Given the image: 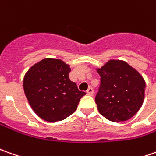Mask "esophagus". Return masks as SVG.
I'll list each match as a JSON object with an SVG mask.
<instances>
[{
	"mask_svg": "<svg viewBox=\"0 0 156 156\" xmlns=\"http://www.w3.org/2000/svg\"><path fill=\"white\" fill-rule=\"evenodd\" d=\"M86 93H87V95H90V96H93V94H94V90L91 88V87H90L86 90Z\"/></svg>",
	"mask_w": 156,
	"mask_h": 156,
	"instance_id": "1",
	"label": "esophagus"
}]
</instances>
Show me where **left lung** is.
I'll return each mask as SVG.
<instances>
[{"mask_svg": "<svg viewBox=\"0 0 156 156\" xmlns=\"http://www.w3.org/2000/svg\"><path fill=\"white\" fill-rule=\"evenodd\" d=\"M97 71L101 83L95 100L100 114L115 122L136 115L145 97L142 75L127 62L116 59H110Z\"/></svg>", "mask_w": 156, "mask_h": 156, "instance_id": "obj_1", "label": "left lung"}]
</instances>
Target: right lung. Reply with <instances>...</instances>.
<instances>
[{
  "instance_id": "obj_1",
  "label": "right lung",
  "mask_w": 156,
  "mask_h": 156,
  "mask_svg": "<svg viewBox=\"0 0 156 156\" xmlns=\"http://www.w3.org/2000/svg\"><path fill=\"white\" fill-rule=\"evenodd\" d=\"M70 66L59 58H46L26 73L23 88L33 110L41 119L55 122L66 119L78 108L85 92L69 78Z\"/></svg>"
}]
</instances>
